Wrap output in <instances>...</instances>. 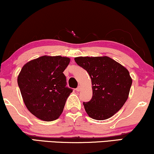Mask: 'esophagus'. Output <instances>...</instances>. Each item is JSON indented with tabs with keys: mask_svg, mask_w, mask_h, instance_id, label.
Here are the masks:
<instances>
[{
	"mask_svg": "<svg viewBox=\"0 0 154 154\" xmlns=\"http://www.w3.org/2000/svg\"><path fill=\"white\" fill-rule=\"evenodd\" d=\"M81 86H79L78 87V88H76V91H81Z\"/></svg>",
	"mask_w": 154,
	"mask_h": 154,
	"instance_id": "1",
	"label": "esophagus"
}]
</instances>
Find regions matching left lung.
Masks as SVG:
<instances>
[{
    "label": "left lung",
    "mask_w": 154,
    "mask_h": 154,
    "mask_svg": "<svg viewBox=\"0 0 154 154\" xmlns=\"http://www.w3.org/2000/svg\"><path fill=\"white\" fill-rule=\"evenodd\" d=\"M74 60L91 79L92 98L83 103L87 114L99 121L113 116L128 98L132 84L129 72L108 56H81Z\"/></svg>",
    "instance_id": "1"
}]
</instances>
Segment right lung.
<instances>
[{"mask_svg":"<svg viewBox=\"0 0 154 154\" xmlns=\"http://www.w3.org/2000/svg\"><path fill=\"white\" fill-rule=\"evenodd\" d=\"M70 58L43 56L26 63L18 74V84L23 100L32 114L45 121L61 115L72 89L66 87L63 74Z\"/></svg>","mask_w":154,"mask_h":154,"instance_id":"add662e5","label":"right lung"}]
</instances>
